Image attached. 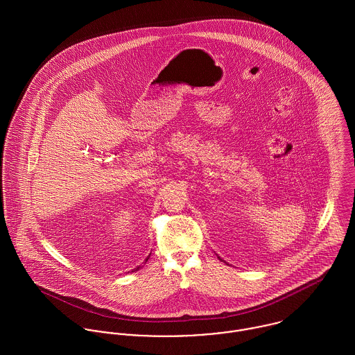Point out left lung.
<instances>
[{
	"label": "left lung",
	"instance_id": "left-lung-1",
	"mask_svg": "<svg viewBox=\"0 0 355 355\" xmlns=\"http://www.w3.org/2000/svg\"><path fill=\"white\" fill-rule=\"evenodd\" d=\"M218 258H220V257H218ZM220 259H221V258H220Z\"/></svg>",
	"mask_w": 355,
	"mask_h": 355
}]
</instances>
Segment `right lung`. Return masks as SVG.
Here are the masks:
<instances>
[{"mask_svg":"<svg viewBox=\"0 0 355 355\" xmlns=\"http://www.w3.org/2000/svg\"><path fill=\"white\" fill-rule=\"evenodd\" d=\"M149 257H150V255H149ZM149 257H148V258H146V261H148V259H149ZM138 269H139V266H138V268H137V269H134V270H138ZM134 270H132V272H134Z\"/></svg>","mask_w":355,"mask_h":355,"instance_id":"1","label":"right lung"}]
</instances>
